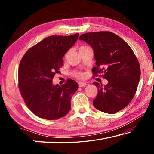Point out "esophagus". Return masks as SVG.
<instances>
[{
  "label": "esophagus",
  "mask_w": 154,
  "mask_h": 154,
  "mask_svg": "<svg viewBox=\"0 0 154 154\" xmlns=\"http://www.w3.org/2000/svg\"><path fill=\"white\" fill-rule=\"evenodd\" d=\"M86 85H87V83H85V82H79V83H78V85H79V87H84Z\"/></svg>",
  "instance_id": "esophagus-1"
}]
</instances>
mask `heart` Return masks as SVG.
Wrapping results in <instances>:
<instances>
[{
    "instance_id": "obj_1",
    "label": "heart",
    "mask_w": 154,
    "mask_h": 154,
    "mask_svg": "<svg viewBox=\"0 0 154 154\" xmlns=\"http://www.w3.org/2000/svg\"><path fill=\"white\" fill-rule=\"evenodd\" d=\"M82 48H85V47H82V48H81L80 49H82ZM74 75H75V76L76 77L79 78V79H82V78L83 77V74L82 73V72H75Z\"/></svg>"
}]
</instances>
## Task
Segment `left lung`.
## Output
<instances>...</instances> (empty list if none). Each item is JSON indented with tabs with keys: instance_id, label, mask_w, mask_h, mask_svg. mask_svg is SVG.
<instances>
[{
	"instance_id": "obj_1",
	"label": "left lung",
	"mask_w": 154,
	"mask_h": 154,
	"mask_svg": "<svg viewBox=\"0 0 154 154\" xmlns=\"http://www.w3.org/2000/svg\"><path fill=\"white\" fill-rule=\"evenodd\" d=\"M94 52V77L102 76L106 85L94 82L98 89L93 105L98 110L116 113L126 107L135 95L140 77L139 62L131 48L116 34L108 31L83 34L79 38Z\"/></svg>"
}]
</instances>
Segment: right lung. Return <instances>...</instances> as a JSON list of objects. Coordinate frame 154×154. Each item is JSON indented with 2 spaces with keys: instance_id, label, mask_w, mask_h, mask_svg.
I'll list each match as a JSON object with an SVG mask.
<instances>
[{
  "instance_id": "add662e5",
  "label": "right lung",
  "mask_w": 154,
  "mask_h": 154,
  "mask_svg": "<svg viewBox=\"0 0 154 154\" xmlns=\"http://www.w3.org/2000/svg\"><path fill=\"white\" fill-rule=\"evenodd\" d=\"M79 34L50 36L26 52L20 63L18 85L28 109L36 116L48 120L64 117L71 109L72 95L77 83L68 79L60 86L54 85V75L60 73L63 56L76 42Z\"/></svg>"
}]
</instances>
